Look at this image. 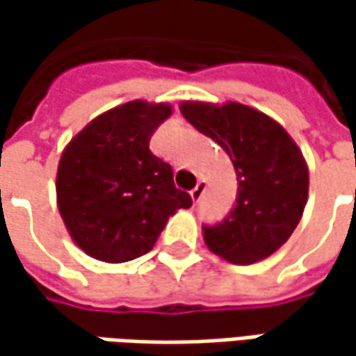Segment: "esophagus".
Listing matches in <instances>:
<instances>
[{"label": "esophagus", "instance_id": "34e87169", "mask_svg": "<svg viewBox=\"0 0 356 356\" xmlns=\"http://www.w3.org/2000/svg\"><path fill=\"white\" fill-rule=\"evenodd\" d=\"M204 190H206V182H204V180H200L198 184H196V188L190 192L192 200H194V202H198V200L202 198V194H204Z\"/></svg>", "mask_w": 356, "mask_h": 356}]
</instances>
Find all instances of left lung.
<instances>
[{
    "label": "left lung",
    "mask_w": 356,
    "mask_h": 356,
    "mask_svg": "<svg viewBox=\"0 0 356 356\" xmlns=\"http://www.w3.org/2000/svg\"><path fill=\"white\" fill-rule=\"evenodd\" d=\"M180 113L227 152L238 176L236 206L222 224L204 226L208 250L250 266L275 253L299 224L309 196V168L277 120L241 103L182 101Z\"/></svg>",
    "instance_id": "8db88e82"
}]
</instances>
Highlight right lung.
I'll return each mask as SVG.
<instances>
[{
	"label": "right lung",
	"instance_id": "obj_1",
	"mask_svg": "<svg viewBox=\"0 0 356 356\" xmlns=\"http://www.w3.org/2000/svg\"><path fill=\"white\" fill-rule=\"evenodd\" d=\"M172 115L168 103L115 106L71 138L57 168V206L83 252L122 264L150 252L168 218L192 198L174 186L172 166L148 148Z\"/></svg>",
	"mask_w": 356,
	"mask_h": 356
}]
</instances>
